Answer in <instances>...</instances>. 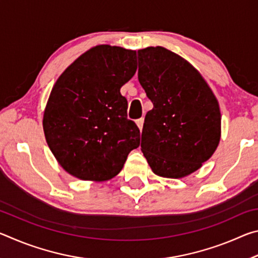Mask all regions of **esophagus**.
<instances>
[{
	"label": "esophagus",
	"mask_w": 258,
	"mask_h": 258,
	"mask_svg": "<svg viewBox=\"0 0 258 258\" xmlns=\"http://www.w3.org/2000/svg\"><path fill=\"white\" fill-rule=\"evenodd\" d=\"M143 123H145V118H140L137 120V125H138L140 131H142V128H143Z\"/></svg>",
	"instance_id": "esophagus-1"
}]
</instances>
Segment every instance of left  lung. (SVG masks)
Returning a JSON list of instances; mask_svg holds the SVG:
<instances>
[{
    "label": "left lung",
    "mask_w": 258,
    "mask_h": 258,
    "mask_svg": "<svg viewBox=\"0 0 258 258\" xmlns=\"http://www.w3.org/2000/svg\"><path fill=\"white\" fill-rule=\"evenodd\" d=\"M138 77L154 108L147 112L141 150L152 172L189 175L215 152L221 111L206 81L191 63L161 46L138 51Z\"/></svg>",
    "instance_id": "obj_1"
}]
</instances>
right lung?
<instances>
[{"label": "right lung", "mask_w": 258, "mask_h": 258, "mask_svg": "<svg viewBox=\"0 0 258 258\" xmlns=\"http://www.w3.org/2000/svg\"><path fill=\"white\" fill-rule=\"evenodd\" d=\"M137 72V53L98 45L61 74L46 103L43 128L47 146L71 175L107 181L118 174L140 146V130L127 119L120 87Z\"/></svg>", "instance_id": "obj_1"}]
</instances>
